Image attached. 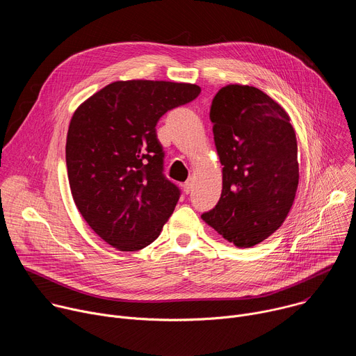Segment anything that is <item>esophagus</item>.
<instances>
[{"label":"esophagus","mask_w":356,"mask_h":356,"mask_svg":"<svg viewBox=\"0 0 356 356\" xmlns=\"http://www.w3.org/2000/svg\"><path fill=\"white\" fill-rule=\"evenodd\" d=\"M193 186H194V180H193V177H190V179L183 184V190H184V193H186V194H188V193L193 190Z\"/></svg>","instance_id":"34e87169"}]
</instances>
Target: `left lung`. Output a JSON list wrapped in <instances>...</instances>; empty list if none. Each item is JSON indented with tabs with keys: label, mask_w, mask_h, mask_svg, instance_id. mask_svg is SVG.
Returning a JSON list of instances; mask_svg holds the SVG:
<instances>
[{
	"label": "left lung",
	"mask_w": 356,
	"mask_h": 356,
	"mask_svg": "<svg viewBox=\"0 0 356 356\" xmlns=\"http://www.w3.org/2000/svg\"><path fill=\"white\" fill-rule=\"evenodd\" d=\"M222 168L216 209L202 214L238 248L261 243L284 222L298 186L297 139L290 117L257 87L228 84L210 108Z\"/></svg>",
	"instance_id": "1"
}]
</instances>
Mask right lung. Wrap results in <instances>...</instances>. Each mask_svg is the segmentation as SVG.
I'll return each mask as SVG.
<instances>
[{"instance_id":"add662e5","label":"right lung","mask_w":356,"mask_h":356,"mask_svg":"<svg viewBox=\"0 0 356 356\" xmlns=\"http://www.w3.org/2000/svg\"><path fill=\"white\" fill-rule=\"evenodd\" d=\"M200 91L190 83L121 80L74 111L66 139L72 195L90 228L115 249L147 246L175 211L180 191L162 173L155 127Z\"/></svg>"}]
</instances>
